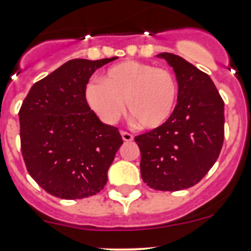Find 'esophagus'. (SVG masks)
Wrapping results in <instances>:
<instances>
[{"label":"esophagus","instance_id":"esophagus-1","mask_svg":"<svg viewBox=\"0 0 251 251\" xmlns=\"http://www.w3.org/2000/svg\"><path fill=\"white\" fill-rule=\"evenodd\" d=\"M121 137H123V140L125 142H131L133 140V136L131 133L126 132V131H121Z\"/></svg>","mask_w":251,"mask_h":251}]
</instances>
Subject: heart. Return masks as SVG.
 <instances>
[{
    "mask_svg": "<svg viewBox=\"0 0 251 251\" xmlns=\"http://www.w3.org/2000/svg\"><path fill=\"white\" fill-rule=\"evenodd\" d=\"M88 105L104 123L114 124L124 110L142 128L163 125L173 114L177 98L176 78L169 70L148 63L126 60L110 67L102 82L88 83Z\"/></svg>",
    "mask_w": 251,
    "mask_h": 251,
    "instance_id": "heart-1",
    "label": "heart"
}]
</instances>
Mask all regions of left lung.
I'll list each match as a JSON object with an SVG mask.
<instances>
[{"label": "left lung", "instance_id": "1", "mask_svg": "<svg viewBox=\"0 0 251 251\" xmlns=\"http://www.w3.org/2000/svg\"><path fill=\"white\" fill-rule=\"evenodd\" d=\"M176 75L177 104L170 118L136 136L141 176L156 191H181L198 183L217 160L224 143L225 103L205 73L173 53H160Z\"/></svg>", "mask_w": 251, "mask_h": 251}]
</instances>
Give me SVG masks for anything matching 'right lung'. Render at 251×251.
Masks as SVG:
<instances>
[{
	"label": "right lung",
	"mask_w": 251,
	"mask_h": 251,
	"mask_svg": "<svg viewBox=\"0 0 251 251\" xmlns=\"http://www.w3.org/2000/svg\"><path fill=\"white\" fill-rule=\"evenodd\" d=\"M115 59L68 60L34 83L23 102L20 144L27 173L57 198H87L107 183L124 141L91 110L85 91L91 75Z\"/></svg>",
	"instance_id": "add662e5"
}]
</instances>
